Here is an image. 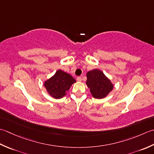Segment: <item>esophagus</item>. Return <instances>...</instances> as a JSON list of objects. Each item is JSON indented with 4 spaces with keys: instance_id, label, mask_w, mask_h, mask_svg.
Returning <instances> with one entry per match:
<instances>
[{
    "instance_id": "obj_1",
    "label": "esophagus",
    "mask_w": 154,
    "mask_h": 154,
    "mask_svg": "<svg viewBox=\"0 0 154 154\" xmlns=\"http://www.w3.org/2000/svg\"><path fill=\"white\" fill-rule=\"evenodd\" d=\"M76 80H77V81H78V82H81V81H82V77H80V76L77 77Z\"/></svg>"
}]
</instances>
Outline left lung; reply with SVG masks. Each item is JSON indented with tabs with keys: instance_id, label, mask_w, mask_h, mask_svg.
I'll return each mask as SVG.
<instances>
[{
	"instance_id": "1",
	"label": "left lung",
	"mask_w": 154,
	"mask_h": 154,
	"mask_svg": "<svg viewBox=\"0 0 154 154\" xmlns=\"http://www.w3.org/2000/svg\"><path fill=\"white\" fill-rule=\"evenodd\" d=\"M86 85L91 94L96 99L106 98L114 88L111 80L99 69H94L86 74Z\"/></svg>"
}]
</instances>
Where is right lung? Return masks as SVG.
Returning a JSON list of instances; mask_svg holds the SVG:
<instances>
[{
  "label": "right lung",
  "instance_id": "obj_1",
  "mask_svg": "<svg viewBox=\"0 0 154 154\" xmlns=\"http://www.w3.org/2000/svg\"><path fill=\"white\" fill-rule=\"evenodd\" d=\"M76 80L68 73L58 70L49 79L45 81L44 86L48 94L54 99H60L66 95L68 91Z\"/></svg>",
  "mask_w": 154,
  "mask_h": 154
}]
</instances>
